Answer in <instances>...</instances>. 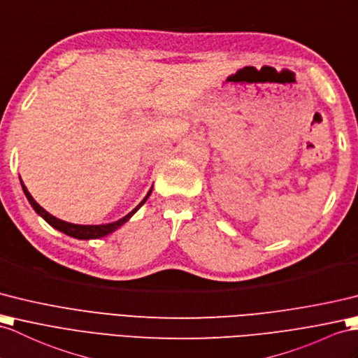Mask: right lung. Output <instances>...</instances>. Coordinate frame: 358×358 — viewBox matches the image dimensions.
<instances>
[{"instance_id": "add662e5", "label": "right lung", "mask_w": 358, "mask_h": 358, "mask_svg": "<svg viewBox=\"0 0 358 358\" xmlns=\"http://www.w3.org/2000/svg\"><path fill=\"white\" fill-rule=\"evenodd\" d=\"M20 182H21V187H22V191H24V194H25V197H27V200L30 202V205L33 206V209L34 211H36L43 220H45L50 226H53L55 229H57V231H60V232H64V234H66V235H69V237H73V238H77V240H95V238H101V237H106V235H109V234H112L113 231H117L118 228H121V226H123L130 217H132L139 208H141L144 203H145V200L149 199V196L152 194V189H153V187L149 189V193L145 194V197L141 200V202H139L132 211H130L127 215H124L123 219H120V220H117V222H112V223H103V224H76V223H69V222H64V220H60V219H57V217H55V215H51L48 211H45V209H43L36 200L33 199V196L29 193V189H27V187L24 185V182H22V179L20 178Z\"/></svg>"}]
</instances>
